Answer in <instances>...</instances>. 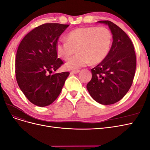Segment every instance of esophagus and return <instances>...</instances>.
I'll return each mask as SVG.
<instances>
[{"instance_id":"esophagus-1","label":"esophagus","mask_w":150,"mask_h":150,"mask_svg":"<svg viewBox=\"0 0 150 150\" xmlns=\"http://www.w3.org/2000/svg\"><path fill=\"white\" fill-rule=\"evenodd\" d=\"M79 72V69H76V70L72 71L71 72V74H77V73H78Z\"/></svg>"}]
</instances>
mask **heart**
<instances>
[{
	"label": "heart",
	"instance_id": "1",
	"mask_svg": "<svg viewBox=\"0 0 150 150\" xmlns=\"http://www.w3.org/2000/svg\"><path fill=\"white\" fill-rule=\"evenodd\" d=\"M112 34L108 29L97 26L86 27L72 30L67 35V40H58L57 53L62 59L71 58L65 67L69 69H78L90 63L97 64L102 62L110 52Z\"/></svg>",
	"mask_w": 150,
	"mask_h": 150
}]
</instances>
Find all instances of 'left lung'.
<instances>
[{
  "label": "left lung",
  "instance_id": "obj_1",
  "mask_svg": "<svg viewBox=\"0 0 150 150\" xmlns=\"http://www.w3.org/2000/svg\"><path fill=\"white\" fill-rule=\"evenodd\" d=\"M98 22L108 25L113 40L108 56L91 69L92 78L86 88L94 100L109 105L128 93L134 79L137 58L133 44L123 30L110 21Z\"/></svg>",
  "mask_w": 150,
  "mask_h": 150
}]
</instances>
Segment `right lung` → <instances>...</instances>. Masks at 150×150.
Here are the masks:
<instances>
[{"instance_id":"obj_1","label":"right lung","mask_w":150,"mask_h":150,"mask_svg":"<svg viewBox=\"0 0 150 150\" xmlns=\"http://www.w3.org/2000/svg\"><path fill=\"white\" fill-rule=\"evenodd\" d=\"M69 25L47 23L27 34L17 49L16 76L21 90L29 101L44 107L61 93L69 72L52 74L63 64L57 58L56 45Z\"/></svg>"}]
</instances>
